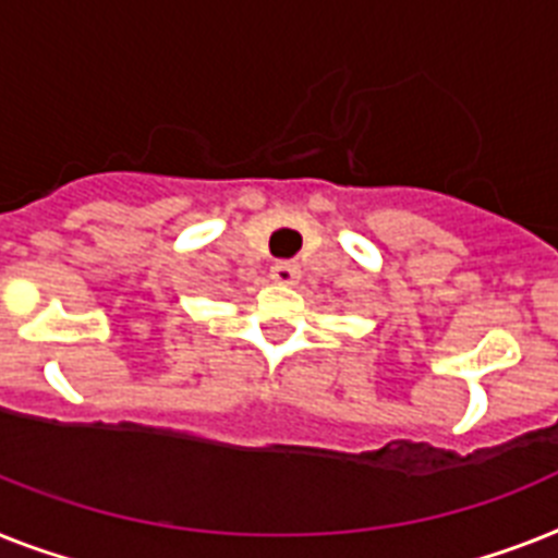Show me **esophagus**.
<instances>
[{"label": "esophagus", "mask_w": 558, "mask_h": 558, "mask_svg": "<svg viewBox=\"0 0 558 558\" xmlns=\"http://www.w3.org/2000/svg\"><path fill=\"white\" fill-rule=\"evenodd\" d=\"M270 279L276 284H296L299 282V265L296 262H276L274 268H270Z\"/></svg>", "instance_id": "1"}]
</instances>
